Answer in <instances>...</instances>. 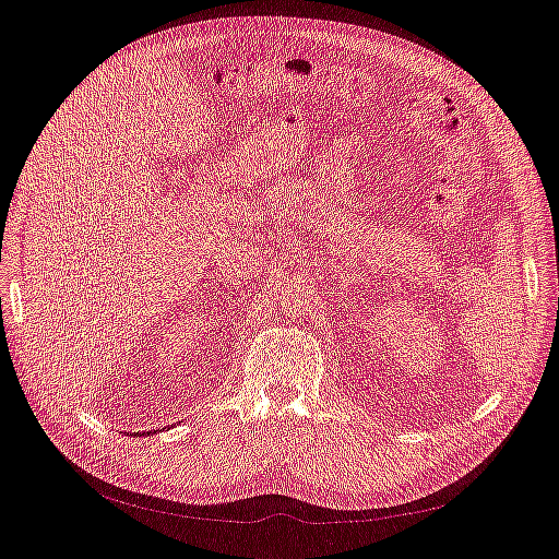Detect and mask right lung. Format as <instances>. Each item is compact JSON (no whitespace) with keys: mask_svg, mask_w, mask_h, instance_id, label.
I'll return each mask as SVG.
<instances>
[{"mask_svg":"<svg viewBox=\"0 0 559 559\" xmlns=\"http://www.w3.org/2000/svg\"><path fill=\"white\" fill-rule=\"evenodd\" d=\"M136 433H141V431H136ZM143 433H148V436H153V433H155V431H153V429H151V431H143Z\"/></svg>","mask_w":559,"mask_h":559,"instance_id":"right-lung-1","label":"right lung"}]
</instances>
